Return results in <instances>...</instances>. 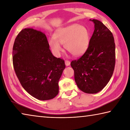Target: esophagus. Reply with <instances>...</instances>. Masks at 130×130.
I'll list each match as a JSON object with an SVG mask.
<instances>
[{"label": "esophagus", "mask_w": 130, "mask_h": 130, "mask_svg": "<svg viewBox=\"0 0 130 130\" xmlns=\"http://www.w3.org/2000/svg\"><path fill=\"white\" fill-rule=\"evenodd\" d=\"M65 65H67V66H69L70 64V62L69 61H68V60H66L65 61Z\"/></svg>", "instance_id": "1"}]
</instances>
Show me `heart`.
Returning <instances> with one entry per match:
<instances>
[{"mask_svg":"<svg viewBox=\"0 0 130 130\" xmlns=\"http://www.w3.org/2000/svg\"><path fill=\"white\" fill-rule=\"evenodd\" d=\"M89 35L86 28L78 24H73L60 28L54 34V39H50L49 44L54 53L58 56L62 51L61 45L74 56L83 54L88 46Z\"/></svg>","mask_w":130,"mask_h":130,"instance_id":"obj_1","label":"heart"}]
</instances>
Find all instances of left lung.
<instances>
[{"mask_svg": "<svg viewBox=\"0 0 130 130\" xmlns=\"http://www.w3.org/2000/svg\"><path fill=\"white\" fill-rule=\"evenodd\" d=\"M94 30L86 52L70 63L79 89L96 93L104 88L112 76L115 65V43L113 34L100 21L90 19Z\"/></svg>", "mask_w": 130, "mask_h": 130, "instance_id": "left-lung-1", "label": "left lung"}]
</instances>
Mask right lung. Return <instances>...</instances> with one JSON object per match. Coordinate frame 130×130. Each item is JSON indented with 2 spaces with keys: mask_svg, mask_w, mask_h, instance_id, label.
Segmentation results:
<instances>
[{
  "mask_svg": "<svg viewBox=\"0 0 130 130\" xmlns=\"http://www.w3.org/2000/svg\"><path fill=\"white\" fill-rule=\"evenodd\" d=\"M12 62L19 82L30 95L47 100L58 94L65 62L53 55L43 32L29 28L22 30L14 41Z\"/></svg>",
  "mask_w": 130,
  "mask_h": 130,
  "instance_id": "1",
  "label": "right lung"
}]
</instances>
